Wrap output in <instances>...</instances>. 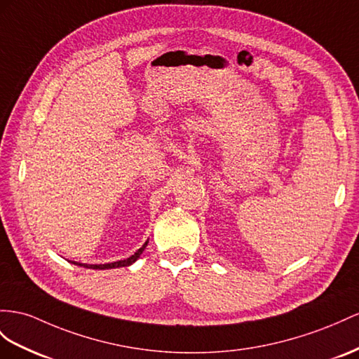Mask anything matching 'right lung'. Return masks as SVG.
<instances>
[{
  "instance_id": "1",
  "label": "right lung",
  "mask_w": 359,
  "mask_h": 359,
  "mask_svg": "<svg viewBox=\"0 0 359 359\" xmlns=\"http://www.w3.org/2000/svg\"><path fill=\"white\" fill-rule=\"evenodd\" d=\"M149 243V241H147ZM147 243L141 247L140 250H137L135 255H132L130 258H127L124 261H116V262H112V264H100V265H88V264H80V262H72L76 265H80V267H86V269H94V270H107V269H118V267H127V265L133 264L137 258H140V255L142 253V250L147 247Z\"/></svg>"
}]
</instances>
